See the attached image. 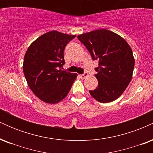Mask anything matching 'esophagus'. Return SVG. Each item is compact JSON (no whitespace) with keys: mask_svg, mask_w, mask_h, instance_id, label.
Segmentation results:
<instances>
[{"mask_svg":"<svg viewBox=\"0 0 153 153\" xmlns=\"http://www.w3.org/2000/svg\"><path fill=\"white\" fill-rule=\"evenodd\" d=\"M88 76V73H86V72H85L83 74L80 75V78H81V79H85Z\"/></svg>","mask_w":153,"mask_h":153,"instance_id":"1","label":"esophagus"}]
</instances>
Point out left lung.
<instances>
[{
  "label": "left lung",
  "mask_w": 153,
  "mask_h": 153,
  "mask_svg": "<svg viewBox=\"0 0 153 153\" xmlns=\"http://www.w3.org/2000/svg\"><path fill=\"white\" fill-rule=\"evenodd\" d=\"M94 60H99L95 75L98 87L89 91L92 97L101 103L118 99L132 78L134 58L128 43L113 31L102 29L78 35Z\"/></svg>",
  "instance_id": "8db88e82"
}]
</instances>
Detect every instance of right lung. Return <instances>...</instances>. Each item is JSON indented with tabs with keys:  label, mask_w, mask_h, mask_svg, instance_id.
Wrapping results in <instances>:
<instances>
[{
	"label": "right lung",
	"mask_w": 153,
	"mask_h": 153,
	"mask_svg": "<svg viewBox=\"0 0 153 153\" xmlns=\"http://www.w3.org/2000/svg\"><path fill=\"white\" fill-rule=\"evenodd\" d=\"M75 35L52 31L31 44L26 51L23 71L35 96L45 103H57L66 97L78 75L61 70L64 50Z\"/></svg>",
	"instance_id": "obj_1"
}]
</instances>
